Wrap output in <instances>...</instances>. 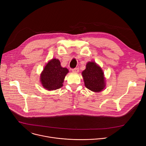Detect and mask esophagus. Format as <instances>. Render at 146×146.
<instances>
[{
	"label": "esophagus",
	"mask_w": 146,
	"mask_h": 146,
	"mask_svg": "<svg viewBox=\"0 0 146 146\" xmlns=\"http://www.w3.org/2000/svg\"><path fill=\"white\" fill-rule=\"evenodd\" d=\"M72 72H73V73H78V72H79V68L76 67V68H74V69H72Z\"/></svg>",
	"instance_id": "esophagus-1"
}]
</instances>
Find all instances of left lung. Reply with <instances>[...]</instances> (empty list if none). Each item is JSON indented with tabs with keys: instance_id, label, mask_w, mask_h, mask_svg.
<instances>
[{
	"instance_id": "obj_1",
	"label": "left lung",
	"mask_w": 146,
	"mask_h": 146,
	"mask_svg": "<svg viewBox=\"0 0 146 146\" xmlns=\"http://www.w3.org/2000/svg\"><path fill=\"white\" fill-rule=\"evenodd\" d=\"M85 86L94 92L102 91L106 86L104 73L102 68L94 62H89L82 73Z\"/></svg>"
}]
</instances>
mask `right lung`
<instances>
[{"label": "right lung", "instance_id": "obj_1", "mask_svg": "<svg viewBox=\"0 0 146 146\" xmlns=\"http://www.w3.org/2000/svg\"><path fill=\"white\" fill-rule=\"evenodd\" d=\"M68 72L67 68L61 66L59 60L53 59L46 64L40 74L41 83L47 90L60 89Z\"/></svg>", "mask_w": 146, "mask_h": 146}]
</instances>
